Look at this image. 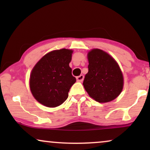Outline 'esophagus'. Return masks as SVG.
<instances>
[{"label": "esophagus", "instance_id": "1", "mask_svg": "<svg viewBox=\"0 0 150 150\" xmlns=\"http://www.w3.org/2000/svg\"><path fill=\"white\" fill-rule=\"evenodd\" d=\"M84 79V76L83 75H80L79 76L76 77V80L78 82H83Z\"/></svg>", "mask_w": 150, "mask_h": 150}]
</instances>
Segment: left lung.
I'll use <instances>...</instances> for the list:
<instances>
[{"label":"left lung","instance_id":"left-lung-1","mask_svg":"<svg viewBox=\"0 0 150 150\" xmlns=\"http://www.w3.org/2000/svg\"><path fill=\"white\" fill-rule=\"evenodd\" d=\"M89 65L83 86L89 96L100 103L112 101L120 95L124 78L118 63L100 49H93L87 54Z\"/></svg>","mask_w":150,"mask_h":150}]
</instances>
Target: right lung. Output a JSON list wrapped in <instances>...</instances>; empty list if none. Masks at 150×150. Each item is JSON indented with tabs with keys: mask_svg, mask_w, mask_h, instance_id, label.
<instances>
[{
	"mask_svg": "<svg viewBox=\"0 0 150 150\" xmlns=\"http://www.w3.org/2000/svg\"><path fill=\"white\" fill-rule=\"evenodd\" d=\"M73 51L63 48L45 54L35 65L30 76V89L33 97L47 107L62 104L75 83L69 63Z\"/></svg>",
	"mask_w": 150,
	"mask_h": 150,
	"instance_id": "add662e5",
	"label": "right lung"
}]
</instances>
